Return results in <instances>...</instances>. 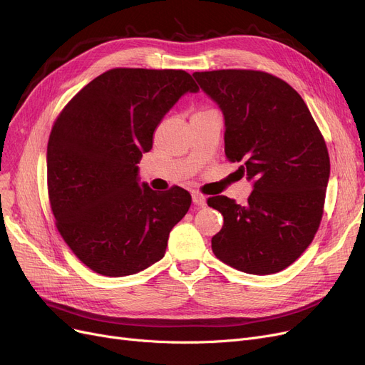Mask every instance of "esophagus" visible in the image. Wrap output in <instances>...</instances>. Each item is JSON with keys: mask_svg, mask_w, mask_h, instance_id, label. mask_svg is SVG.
Returning <instances> with one entry per match:
<instances>
[{"mask_svg": "<svg viewBox=\"0 0 365 365\" xmlns=\"http://www.w3.org/2000/svg\"><path fill=\"white\" fill-rule=\"evenodd\" d=\"M192 201H194L195 205H198V207H204V205H205V198L198 192L192 194Z\"/></svg>", "mask_w": 365, "mask_h": 365, "instance_id": "obj_1", "label": "esophagus"}]
</instances>
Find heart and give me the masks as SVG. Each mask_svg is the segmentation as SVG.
Returning a JSON list of instances; mask_svg holds the SVG:
<instances>
[{
  "instance_id": "obj_1",
  "label": "heart",
  "mask_w": 365,
  "mask_h": 365,
  "mask_svg": "<svg viewBox=\"0 0 365 365\" xmlns=\"http://www.w3.org/2000/svg\"><path fill=\"white\" fill-rule=\"evenodd\" d=\"M205 112H209V110H205ZM205 112H198V113H205ZM198 113H197V115H198Z\"/></svg>"
}]
</instances>
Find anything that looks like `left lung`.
I'll return each mask as SVG.
<instances>
[{
    "label": "left lung",
    "mask_w": 365,
    "mask_h": 365,
    "mask_svg": "<svg viewBox=\"0 0 365 365\" xmlns=\"http://www.w3.org/2000/svg\"><path fill=\"white\" fill-rule=\"evenodd\" d=\"M225 119V155L253 183L246 205L207 200L224 216L215 255L249 274H273L299 258L319 228L329 156L299 93L253 70L194 73Z\"/></svg>",
    "instance_id": "obj_1"
}]
</instances>
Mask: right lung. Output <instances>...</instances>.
Masks as SVG:
<instances>
[{
	"mask_svg": "<svg viewBox=\"0 0 365 365\" xmlns=\"http://www.w3.org/2000/svg\"><path fill=\"white\" fill-rule=\"evenodd\" d=\"M183 70L113 68L62 110L47 143V187L56 227L95 273L122 277L163 259L191 195L140 183L138 163L180 97L198 92Z\"/></svg>",
	"mask_w": 365,
	"mask_h": 365,
	"instance_id": "obj_1",
	"label": "right lung"
}]
</instances>
